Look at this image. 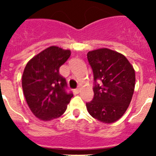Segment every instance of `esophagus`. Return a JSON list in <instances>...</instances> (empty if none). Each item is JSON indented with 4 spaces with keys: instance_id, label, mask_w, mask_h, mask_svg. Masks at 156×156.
Listing matches in <instances>:
<instances>
[{
    "instance_id": "esophagus-1",
    "label": "esophagus",
    "mask_w": 156,
    "mask_h": 156,
    "mask_svg": "<svg viewBox=\"0 0 156 156\" xmlns=\"http://www.w3.org/2000/svg\"><path fill=\"white\" fill-rule=\"evenodd\" d=\"M73 91H74V93H75V94H78L80 91V88H76V89H74Z\"/></svg>"
}]
</instances>
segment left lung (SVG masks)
I'll return each mask as SVG.
<instances>
[{"instance_id": "obj_1", "label": "left lung", "mask_w": 156, "mask_h": 156, "mask_svg": "<svg viewBox=\"0 0 156 156\" xmlns=\"http://www.w3.org/2000/svg\"><path fill=\"white\" fill-rule=\"evenodd\" d=\"M94 75V98L86 103L94 119L104 123L119 120L127 110L133 95L135 73L122 54L108 48L88 52Z\"/></svg>"}]
</instances>
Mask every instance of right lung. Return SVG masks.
I'll return each mask as SVG.
<instances>
[{
  "mask_svg": "<svg viewBox=\"0 0 156 156\" xmlns=\"http://www.w3.org/2000/svg\"><path fill=\"white\" fill-rule=\"evenodd\" d=\"M71 51L51 46L31 58L22 75V88L30 111L39 119L49 121L64 114L73 97L67 92V82L59 68Z\"/></svg>",
  "mask_w": 156,
  "mask_h": 156,
  "instance_id": "obj_1",
  "label": "right lung"
}]
</instances>
